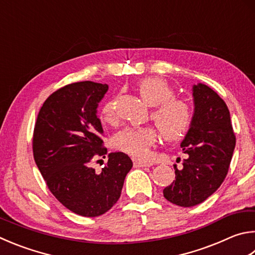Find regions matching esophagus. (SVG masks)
Segmentation results:
<instances>
[{
	"mask_svg": "<svg viewBox=\"0 0 255 255\" xmlns=\"http://www.w3.org/2000/svg\"><path fill=\"white\" fill-rule=\"evenodd\" d=\"M133 165L137 166V167H150L152 165V161L150 160H139V159H136L133 158Z\"/></svg>",
	"mask_w": 255,
	"mask_h": 255,
	"instance_id": "1",
	"label": "esophagus"
}]
</instances>
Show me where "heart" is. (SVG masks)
Instances as JSON below:
<instances>
[{
	"instance_id": "b5f03b06",
	"label": "heart",
	"mask_w": 255,
	"mask_h": 255,
	"mask_svg": "<svg viewBox=\"0 0 255 255\" xmlns=\"http://www.w3.org/2000/svg\"><path fill=\"white\" fill-rule=\"evenodd\" d=\"M137 91L147 105L154 106L150 118L164 139L175 141L186 135L192 127L194 110L185 99L175 98L174 88L160 77L143 78L137 83ZM115 98L108 99L101 108V119L113 124L116 120ZM158 138L152 127H127L113 138V145L120 151L136 157H146Z\"/></svg>"
}]
</instances>
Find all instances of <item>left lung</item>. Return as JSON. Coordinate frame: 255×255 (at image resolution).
<instances>
[{"label":"left lung","instance_id":"1","mask_svg":"<svg viewBox=\"0 0 255 255\" xmlns=\"http://www.w3.org/2000/svg\"><path fill=\"white\" fill-rule=\"evenodd\" d=\"M195 109L192 127L180 143L186 159L175 165V180L164 197L175 205L191 207L210 197L228 175L235 135L224 100L203 83L193 87Z\"/></svg>","mask_w":255,"mask_h":255}]
</instances>
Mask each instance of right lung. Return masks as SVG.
<instances>
[{
  "mask_svg": "<svg viewBox=\"0 0 255 255\" xmlns=\"http://www.w3.org/2000/svg\"><path fill=\"white\" fill-rule=\"evenodd\" d=\"M107 90L106 83H69L48 97L34 125L33 157L48 188L64 207L86 217L103 215L117 203L132 167L122 151L110 152L99 173L91 166L107 155L97 117Z\"/></svg>",
  "mask_w": 255,
  "mask_h": 255,
  "instance_id": "obj_1",
  "label": "right lung"
}]
</instances>
